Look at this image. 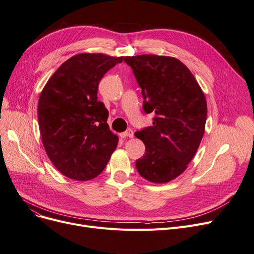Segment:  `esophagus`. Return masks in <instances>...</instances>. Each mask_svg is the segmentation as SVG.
Returning a JSON list of instances; mask_svg holds the SVG:
<instances>
[{"instance_id": "1", "label": "esophagus", "mask_w": 254, "mask_h": 254, "mask_svg": "<svg viewBox=\"0 0 254 254\" xmlns=\"http://www.w3.org/2000/svg\"><path fill=\"white\" fill-rule=\"evenodd\" d=\"M121 137H123V138H126V137L133 138V137H134V131H133V129H130V128L127 129V130L125 131V133L121 134Z\"/></svg>"}]
</instances>
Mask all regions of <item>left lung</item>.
Returning <instances> with one entry per match:
<instances>
[{"mask_svg":"<svg viewBox=\"0 0 254 254\" xmlns=\"http://www.w3.org/2000/svg\"><path fill=\"white\" fill-rule=\"evenodd\" d=\"M124 60L142 89L143 110L154 113L152 126L135 134L145 144L136 168L151 183H168L186 170L199 147L207 113L204 94L178 59L140 55Z\"/></svg>","mask_w":254,"mask_h":254,"instance_id":"8db88e82","label":"left lung"}]
</instances>
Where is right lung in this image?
I'll return each instance as SVG.
<instances>
[{
    "instance_id": "add662e5",
    "label": "right lung",
    "mask_w": 254,
    "mask_h": 254,
    "mask_svg": "<svg viewBox=\"0 0 254 254\" xmlns=\"http://www.w3.org/2000/svg\"><path fill=\"white\" fill-rule=\"evenodd\" d=\"M123 61L104 54L75 55L55 71L39 96L43 146L54 166L71 180L96 178L117 146L97 88L105 73Z\"/></svg>"
}]
</instances>
